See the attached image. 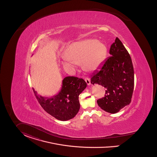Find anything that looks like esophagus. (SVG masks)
I'll return each mask as SVG.
<instances>
[{"label": "esophagus", "mask_w": 157, "mask_h": 157, "mask_svg": "<svg viewBox=\"0 0 157 157\" xmlns=\"http://www.w3.org/2000/svg\"><path fill=\"white\" fill-rule=\"evenodd\" d=\"M85 82H86V83L87 85H90V79L89 78H85Z\"/></svg>", "instance_id": "34e87169"}]
</instances>
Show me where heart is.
I'll list each match as a JSON object with an SVG mask.
<instances>
[{
    "label": "heart",
    "instance_id": "1",
    "mask_svg": "<svg viewBox=\"0 0 157 157\" xmlns=\"http://www.w3.org/2000/svg\"><path fill=\"white\" fill-rule=\"evenodd\" d=\"M107 53L104 44L96 39H86L69 45L64 52V68L73 70L77 63H81L84 70L93 72L104 63Z\"/></svg>",
    "mask_w": 157,
    "mask_h": 157
}]
</instances>
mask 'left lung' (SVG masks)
<instances>
[{
	"instance_id": "8db88e82",
	"label": "left lung",
	"mask_w": 157,
	"mask_h": 157,
	"mask_svg": "<svg viewBox=\"0 0 157 157\" xmlns=\"http://www.w3.org/2000/svg\"><path fill=\"white\" fill-rule=\"evenodd\" d=\"M109 56L100 71L91 78V83L106 89L104 97L97 101L106 112L118 113L130 104L134 89V69L131 57L121 40L117 37L109 49Z\"/></svg>"
}]
</instances>
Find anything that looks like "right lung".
Instances as JSON below:
<instances>
[{"instance_id": "1", "label": "right lung", "mask_w": 157, "mask_h": 157, "mask_svg": "<svg viewBox=\"0 0 157 157\" xmlns=\"http://www.w3.org/2000/svg\"><path fill=\"white\" fill-rule=\"evenodd\" d=\"M87 86L83 78L66 77L63 80L60 92L51 98L43 97L33 92L43 109L57 120L67 121L74 118L80 109L78 96Z\"/></svg>"}]
</instances>
